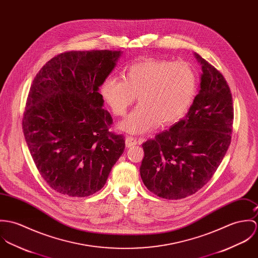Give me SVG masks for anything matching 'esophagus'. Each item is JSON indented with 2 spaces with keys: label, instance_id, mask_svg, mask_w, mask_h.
I'll use <instances>...</instances> for the list:
<instances>
[{
  "label": "esophagus",
  "instance_id": "obj_1",
  "mask_svg": "<svg viewBox=\"0 0 258 258\" xmlns=\"http://www.w3.org/2000/svg\"><path fill=\"white\" fill-rule=\"evenodd\" d=\"M138 140L136 139V138H134V137H130V136H127L126 138H125V144H126V146L127 147H132V146H135V145H137L138 144Z\"/></svg>",
  "mask_w": 258,
  "mask_h": 258
}]
</instances>
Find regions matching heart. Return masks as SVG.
<instances>
[{
	"mask_svg": "<svg viewBox=\"0 0 258 258\" xmlns=\"http://www.w3.org/2000/svg\"><path fill=\"white\" fill-rule=\"evenodd\" d=\"M122 80L107 76L100 93L113 114L125 115L137 96L141 104L120 123L131 134H144L157 125H170L188 113L195 100L198 79L187 62L147 59L126 66Z\"/></svg>",
	"mask_w": 258,
	"mask_h": 258,
	"instance_id": "b5f03b06",
	"label": "heart"
}]
</instances>
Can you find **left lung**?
Masks as SVG:
<instances>
[{
	"label": "left lung",
	"mask_w": 258,
	"mask_h": 258,
	"mask_svg": "<svg viewBox=\"0 0 258 258\" xmlns=\"http://www.w3.org/2000/svg\"><path fill=\"white\" fill-rule=\"evenodd\" d=\"M200 90L187 115L143 144L140 168L145 187L158 197L179 200L195 194L213 177L231 140L233 107L220 71L199 54Z\"/></svg>",
	"instance_id": "8db88e82"
}]
</instances>
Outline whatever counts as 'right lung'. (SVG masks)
I'll list each match as a JSON object with an SVG mask.
<instances>
[{
	"label": "right lung",
	"instance_id": "add662e5",
	"mask_svg": "<svg viewBox=\"0 0 258 258\" xmlns=\"http://www.w3.org/2000/svg\"><path fill=\"white\" fill-rule=\"evenodd\" d=\"M121 51H67L51 58L29 90L23 130L33 162L58 193L87 197L101 190L125 143L109 132L99 93Z\"/></svg>",
	"mask_w": 258,
	"mask_h": 258
}]
</instances>
